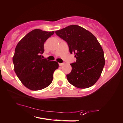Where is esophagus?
<instances>
[{
  "mask_svg": "<svg viewBox=\"0 0 123 123\" xmlns=\"http://www.w3.org/2000/svg\"><path fill=\"white\" fill-rule=\"evenodd\" d=\"M64 63H59V66H62L64 65Z\"/></svg>",
  "mask_w": 123,
  "mask_h": 123,
  "instance_id": "obj_1",
  "label": "esophagus"
}]
</instances>
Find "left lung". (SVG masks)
Returning a JSON list of instances; mask_svg holds the SVG:
<instances>
[{
    "instance_id": "left-lung-1",
    "label": "left lung",
    "mask_w": 123,
    "mask_h": 123,
    "mask_svg": "<svg viewBox=\"0 0 123 123\" xmlns=\"http://www.w3.org/2000/svg\"><path fill=\"white\" fill-rule=\"evenodd\" d=\"M66 41L69 52L75 54L76 61L70 64L68 82L78 88L92 86L99 79L105 65L103 50L94 35L82 27L73 25L55 31Z\"/></svg>"
}]
</instances>
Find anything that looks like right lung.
Masks as SVG:
<instances>
[{"label":"right lung","instance_id":"right-lung-1","mask_svg":"<svg viewBox=\"0 0 123 123\" xmlns=\"http://www.w3.org/2000/svg\"><path fill=\"white\" fill-rule=\"evenodd\" d=\"M54 33V31L35 29L27 34L15 47L13 57L14 71L21 83L31 90H41L49 86L53 73L59 68L57 62L41 57L44 42Z\"/></svg>","mask_w":123,"mask_h":123}]
</instances>
